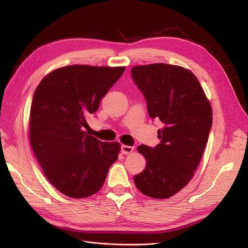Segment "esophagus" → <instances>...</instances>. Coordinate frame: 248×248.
Instances as JSON below:
<instances>
[{
  "instance_id": "obj_1",
  "label": "esophagus",
  "mask_w": 248,
  "mask_h": 248,
  "mask_svg": "<svg viewBox=\"0 0 248 248\" xmlns=\"http://www.w3.org/2000/svg\"><path fill=\"white\" fill-rule=\"evenodd\" d=\"M133 151V147L130 146H126V145H122L121 146V152L123 154H129Z\"/></svg>"
}]
</instances>
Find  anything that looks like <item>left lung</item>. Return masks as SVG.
Wrapping results in <instances>:
<instances>
[{"label": "left lung", "mask_w": 248, "mask_h": 248, "mask_svg": "<svg viewBox=\"0 0 248 248\" xmlns=\"http://www.w3.org/2000/svg\"><path fill=\"white\" fill-rule=\"evenodd\" d=\"M131 77L149 116L163 124L158 145L138 148L147 166L134 183L147 197L168 199L188 184L199 166L212 126L211 104L196 76L181 66H134Z\"/></svg>", "instance_id": "8db88e82"}]
</instances>
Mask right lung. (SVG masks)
<instances>
[{
    "mask_svg": "<svg viewBox=\"0 0 248 248\" xmlns=\"http://www.w3.org/2000/svg\"><path fill=\"white\" fill-rule=\"evenodd\" d=\"M124 70L125 67L65 66L48 73L35 90L30 142L44 175L67 197L93 196L118 159V141H101L82 127Z\"/></svg>",
    "mask_w": 248,
    "mask_h": 248,
    "instance_id": "obj_1",
    "label": "right lung"
}]
</instances>
